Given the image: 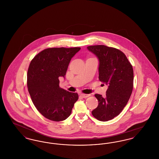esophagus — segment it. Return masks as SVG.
Here are the masks:
<instances>
[{
  "mask_svg": "<svg viewBox=\"0 0 159 159\" xmlns=\"http://www.w3.org/2000/svg\"><path fill=\"white\" fill-rule=\"evenodd\" d=\"M80 96L83 98H88V97H89L90 96V94H83V93H81Z\"/></svg>",
  "mask_w": 159,
  "mask_h": 159,
  "instance_id": "obj_1",
  "label": "esophagus"
}]
</instances>
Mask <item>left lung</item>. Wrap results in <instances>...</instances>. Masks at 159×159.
Instances as JSON below:
<instances>
[{
    "label": "left lung",
    "mask_w": 159,
    "mask_h": 159,
    "mask_svg": "<svg viewBox=\"0 0 159 159\" xmlns=\"http://www.w3.org/2000/svg\"><path fill=\"white\" fill-rule=\"evenodd\" d=\"M87 49L99 61V79L108 85L106 97L95 94L98 106L92 114L99 121L113 119L120 113L132 94L134 71L125 53L105 45L89 46Z\"/></svg>",
    "instance_id": "obj_1"
}]
</instances>
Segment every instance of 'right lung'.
I'll list each match as a JSON object with an SVG mask.
<instances>
[{"label":"right lung","mask_w":159,"mask_h":159,"mask_svg":"<svg viewBox=\"0 0 159 159\" xmlns=\"http://www.w3.org/2000/svg\"><path fill=\"white\" fill-rule=\"evenodd\" d=\"M80 50L77 47L48 48L31 61L27 71L28 91L37 110L49 120H66L79 98L77 93L60 88L59 77L65 78L70 61Z\"/></svg>","instance_id":"add662e5"}]
</instances>
